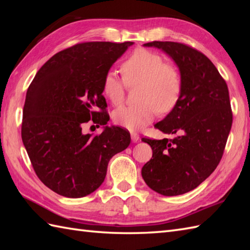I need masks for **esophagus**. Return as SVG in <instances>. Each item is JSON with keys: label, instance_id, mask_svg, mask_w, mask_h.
Returning <instances> with one entry per match:
<instances>
[{"label": "esophagus", "instance_id": "esophagus-1", "mask_svg": "<svg viewBox=\"0 0 250 250\" xmlns=\"http://www.w3.org/2000/svg\"><path fill=\"white\" fill-rule=\"evenodd\" d=\"M131 140H132V142H133V143L139 142L140 135L137 134V133H134V132H132V133H131Z\"/></svg>", "mask_w": 250, "mask_h": 250}]
</instances>
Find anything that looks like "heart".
Returning a JSON list of instances; mask_svg holds the SVG:
<instances>
[{
  "label": "heart",
  "mask_w": 250,
  "mask_h": 250,
  "mask_svg": "<svg viewBox=\"0 0 250 250\" xmlns=\"http://www.w3.org/2000/svg\"><path fill=\"white\" fill-rule=\"evenodd\" d=\"M120 70L124 81L114 72L105 74L102 90L106 99L111 104L119 105L125 99V84H140V103L114 110L116 125L130 131L140 130L155 119L158 110L168 114L177 106L183 91L182 76L176 67L166 63L161 55L139 48L122 62Z\"/></svg>",
  "instance_id": "heart-1"
}]
</instances>
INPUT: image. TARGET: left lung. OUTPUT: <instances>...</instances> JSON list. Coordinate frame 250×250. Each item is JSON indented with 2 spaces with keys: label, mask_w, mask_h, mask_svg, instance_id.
I'll return each instance as SVG.
<instances>
[{
  "label": "left lung",
  "mask_w": 250,
  "mask_h": 250,
  "mask_svg": "<svg viewBox=\"0 0 250 250\" xmlns=\"http://www.w3.org/2000/svg\"><path fill=\"white\" fill-rule=\"evenodd\" d=\"M172 58L179 68L183 91L179 102L155 128L173 140L142 139L152 157L142 176L153 191L173 196L193 190L218 166L232 126L229 90L208 58L192 47L175 42H151Z\"/></svg>",
  "instance_id": "1"
}]
</instances>
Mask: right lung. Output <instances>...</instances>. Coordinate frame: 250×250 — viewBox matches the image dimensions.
Masks as SVG:
<instances>
[{
	"mask_svg": "<svg viewBox=\"0 0 250 250\" xmlns=\"http://www.w3.org/2000/svg\"><path fill=\"white\" fill-rule=\"evenodd\" d=\"M133 42H88L52 56L36 73L23 106L21 137L37 177L66 198H83L104 182L113 156L130 145L128 131L106 125L99 135L83 125L109 120L103 79Z\"/></svg>",
	"mask_w": 250,
	"mask_h": 250,
	"instance_id": "obj_1",
	"label": "right lung"
}]
</instances>
